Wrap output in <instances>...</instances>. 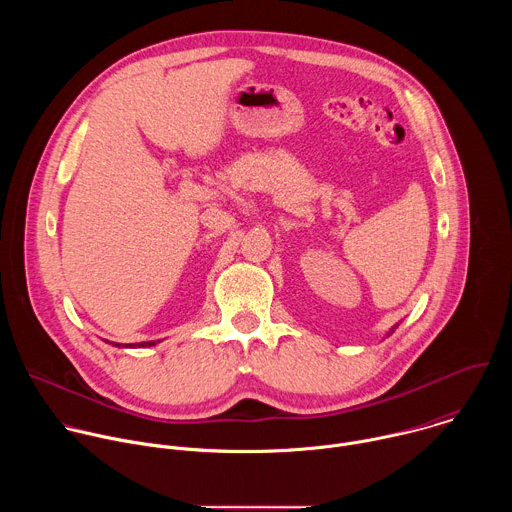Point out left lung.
<instances>
[{"label":"left lung","mask_w":512,"mask_h":512,"mask_svg":"<svg viewBox=\"0 0 512 512\" xmlns=\"http://www.w3.org/2000/svg\"><path fill=\"white\" fill-rule=\"evenodd\" d=\"M397 326H399V324H395V326H393V328H391V330H389V332H387V336H389V334H393V332H395V328H397Z\"/></svg>","instance_id":"8db88e82"}]
</instances>
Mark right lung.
Instances as JSON below:
<instances>
[{"instance_id":"1","label":"right lung","mask_w":512,"mask_h":512,"mask_svg":"<svg viewBox=\"0 0 512 512\" xmlns=\"http://www.w3.org/2000/svg\"><path fill=\"white\" fill-rule=\"evenodd\" d=\"M105 342H109V340H105ZM158 342H162V340H158ZM158 342H156V340H150V342H137V344H123V348H148V346H156ZM109 344L121 348V344H117V342H109Z\"/></svg>"}]
</instances>
